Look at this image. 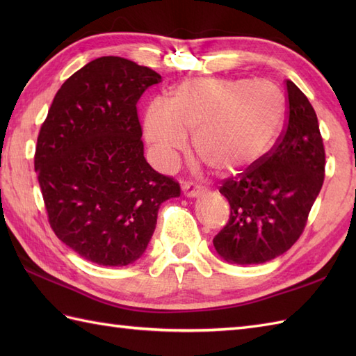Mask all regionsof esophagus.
<instances>
[{"instance_id":"1","label":"esophagus","mask_w":356,"mask_h":356,"mask_svg":"<svg viewBox=\"0 0 356 356\" xmlns=\"http://www.w3.org/2000/svg\"><path fill=\"white\" fill-rule=\"evenodd\" d=\"M182 191L186 197H197V195H200L205 190H203V186L194 182H185L182 185Z\"/></svg>"}]
</instances>
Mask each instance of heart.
<instances>
[{
    "mask_svg": "<svg viewBox=\"0 0 356 356\" xmlns=\"http://www.w3.org/2000/svg\"><path fill=\"white\" fill-rule=\"evenodd\" d=\"M284 115V95L269 81L193 78L172 90L168 105L149 104L145 136L163 170L177 163L193 133L195 154L216 171L231 172L266 153Z\"/></svg>",
    "mask_w": 356,
    "mask_h": 356,
    "instance_id": "1",
    "label": "heart"
}]
</instances>
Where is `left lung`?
Listing matches in <instances>:
<instances>
[{
  "label": "left lung",
  "instance_id": "obj_1",
  "mask_svg": "<svg viewBox=\"0 0 356 356\" xmlns=\"http://www.w3.org/2000/svg\"><path fill=\"white\" fill-rule=\"evenodd\" d=\"M286 88V128L274 148L220 186L231 216L213 243L228 263L260 264L284 254L305 231L323 186L326 154L318 119L292 81Z\"/></svg>",
  "mask_w": 356,
  "mask_h": 356
}]
</instances>
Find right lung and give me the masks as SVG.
<instances>
[{
  "instance_id": "obj_1",
  "label": "right lung",
  "mask_w": 356,
  "mask_h": 356,
  "mask_svg": "<svg viewBox=\"0 0 356 356\" xmlns=\"http://www.w3.org/2000/svg\"><path fill=\"white\" fill-rule=\"evenodd\" d=\"M161 81L130 59L97 58L58 90L38 136L35 171L51 229L101 266L138 260L159 208L180 195L143 157L136 104Z\"/></svg>"
}]
</instances>
